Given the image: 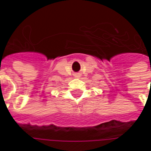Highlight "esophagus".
I'll list each match as a JSON object with an SVG mask.
<instances>
[{
  "label": "esophagus",
  "mask_w": 151,
  "mask_h": 151,
  "mask_svg": "<svg viewBox=\"0 0 151 151\" xmlns=\"http://www.w3.org/2000/svg\"><path fill=\"white\" fill-rule=\"evenodd\" d=\"M75 77H77V78H78V77H80V74H78V73H77V74H75Z\"/></svg>",
  "instance_id": "esophagus-1"
}]
</instances>
